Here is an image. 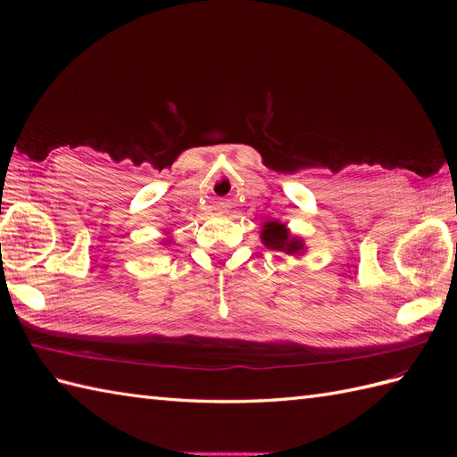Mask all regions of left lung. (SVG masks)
Wrapping results in <instances>:
<instances>
[{
	"label": "left lung",
	"instance_id": "obj_1",
	"mask_svg": "<svg viewBox=\"0 0 457 457\" xmlns=\"http://www.w3.org/2000/svg\"><path fill=\"white\" fill-rule=\"evenodd\" d=\"M259 237L262 245L274 252H284L286 255H303L307 252L305 240L294 237V234L289 232L287 225L280 223V220L276 219L265 220V223H262Z\"/></svg>",
	"mask_w": 457,
	"mask_h": 457
}]
</instances>
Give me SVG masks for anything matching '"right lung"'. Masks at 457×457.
Returning a JSON list of instances; mask_svg holds the SVG:
<instances>
[{
    "instance_id": "right-lung-1",
    "label": "right lung",
    "mask_w": 457,
    "mask_h": 457,
    "mask_svg": "<svg viewBox=\"0 0 457 457\" xmlns=\"http://www.w3.org/2000/svg\"><path fill=\"white\" fill-rule=\"evenodd\" d=\"M168 244H171V238H165V245H168Z\"/></svg>"
}]
</instances>
